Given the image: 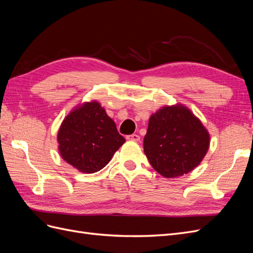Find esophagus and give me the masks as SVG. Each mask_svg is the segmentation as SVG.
<instances>
[{
	"instance_id": "esophagus-1",
	"label": "esophagus",
	"mask_w": 253,
	"mask_h": 253,
	"mask_svg": "<svg viewBox=\"0 0 253 253\" xmlns=\"http://www.w3.org/2000/svg\"><path fill=\"white\" fill-rule=\"evenodd\" d=\"M126 139L132 140V141H139L140 137H139V135H137V134H132V135H127Z\"/></svg>"
}]
</instances>
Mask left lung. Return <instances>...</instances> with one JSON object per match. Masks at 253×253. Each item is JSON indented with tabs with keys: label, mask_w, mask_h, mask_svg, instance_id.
I'll return each instance as SVG.
<instances>
[{
	"label": "left lung",
	"mask_w": 253,
	"mask_h": 253,
	"mask_svg": "<svg viewBox=\"0 0 253 253\" xmlns=\"http://www.w3.org/2000/svg\"><path fill=\"white\" fill-rule=\"evenodd\" d=\"M209 144V133L201 120L177 104L164 106L150 117L143 150L160 175L174 178L200 165Z\"/></svg>",
	"instance_id": "left-lung-1"
}]
</instances>
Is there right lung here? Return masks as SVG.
Returning <instances> with one entry per match:
<instances>
[{
	"mask_svg": "<svg viewBox=\"0 0 253 253\" xmlns=\"http://www.w3.org/2000/svg\"><path fill=\"white\" fill-rule=\"evenodd\" d=\"M58 142L65 162L89 174L103 169L126 139L100 103L91 101L76 108L64 118Z\"/></svg>",
	"mask_w": 253,
	"mask_h": 253,
	"instance_id": "right-lung-1",
	"label": "right lung"
}]
</instances>
